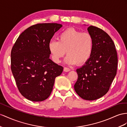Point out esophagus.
<instances>
[{"mask_svg":"<svg viewBox=\"0 0 127 127\" xmlns=\"http://www.w3.org/2000/svg\"><path fill=\"white\" fill-rule=\"evenodd\" d=\"M71 71V69L70 68H68V67H64V72H69V71Z\"/></svg>","mask_w":127,"mask_h":127,"instance_id":"obj_1","label":"esophagus"}]
</instances>
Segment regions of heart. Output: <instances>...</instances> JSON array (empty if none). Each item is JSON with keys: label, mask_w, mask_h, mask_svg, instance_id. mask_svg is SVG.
Listing matches in <instances>:
<instances>
[{"label": "heart", "mask_w": 127, "mask_h": 127, "mask_svg": "<svg viewBox=\"0 0 127 127\" xmlns=\"http://www.w3.org/2000/svg\"><path fill=\"white\" fill-rule=\"evenodd\" d=\"M93 48L92 36L73 28L62 32L58 35V41L51 40L48 44L49 51L55 62L60 63L66 51L67 56L65 62L69 65L85 63L91 56Z\"/></svg>", "instance_id": "obj_1"}]
</instances>
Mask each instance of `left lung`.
Returning <instances> with one entry per match:
<instances>
[{"label":"left lung","instance_id":"left-lung-1","mask_svg":"<svg viewBox=\"0 0 127 127\" xmlns=\"http://www.w3.org/2000/svg\"><path fill=\"white\" fill-rule=\"evenodd\" d=\"M87 31L94 39L93 53L84 65L76 70L78 79L74 89L83 99L95 100L108 91L116 74L118 56L115 44L105 32L93 26Z\"/></svg>","mask_w":127,"mask_h":127}]
</instances>
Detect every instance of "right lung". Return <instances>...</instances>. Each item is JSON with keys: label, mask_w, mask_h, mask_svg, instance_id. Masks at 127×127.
I'll use <instances>...</instances> for the list:
<instances>
[{"label": "right lung", "mask_w": 127, "mask_h": 127, "mask_svg": "<svg viewBox=\"0 0 127 127\" xmlns=\"http://www.w3.org/2000/svg\"><path fill=\"white\" fill-rule=\"evenodd\" d=\"M63 26L38 24L20 35L11 51V70L19 91L25 98L42 101L50 96L56 77L63 67L50 59L49 42Z\"/></svg>", "instance_id": "add662e5"}]
</instances>
